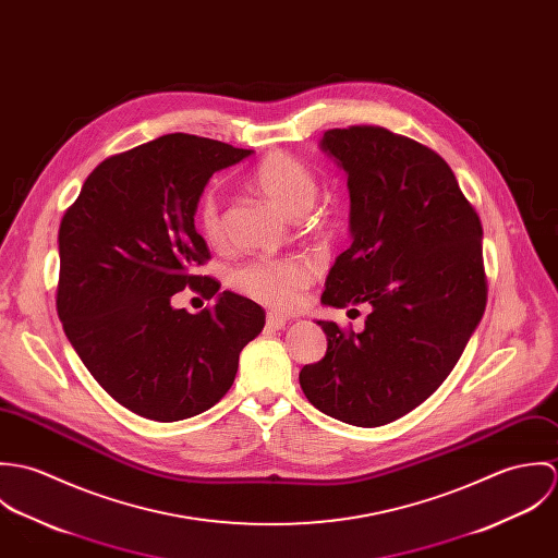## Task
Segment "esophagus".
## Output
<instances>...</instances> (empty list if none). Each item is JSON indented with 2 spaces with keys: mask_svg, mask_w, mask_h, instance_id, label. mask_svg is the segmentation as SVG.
<instances>
[{
  "mask_svg": "<svg viewBox=\"0 0 558 558\" xmlns=\"http://www.w3.org/2000/svg\"><path fill=\"white\" fill-rule=\"evenodd\" d=\"M286 324H288V318L286 316H281V314H268L266 316V326L268 328H275V330H279V328H286Z\"/></svg>",
  "mask_w": 558,
  "mask_h": 558,
  "instance_id": "1",
  "label": "esophagus"
}]
</instances>
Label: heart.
Returning a JSON list of instances; mask_svg holds the SVG:
<instances>
[{"label": "heart", "instance_id": "heart-1", "mask_svg": "<svg viewBox=\"0 0 558 558\" xmlns=\"http://www.w3.org/2000/svg\"><path fill=\"white\" fill-rule=\"evenodd\" d=\"M251 182L266 199L292 217L307 213L318 195L314 171L286 153H270L259 160ZM197 226L210 244L223 242V206L215 193L202 197ZM314 277L316 266L307 257H255L232 270L230 283L240 294L266 307L290 310Z\"/></svg>", "mask_w": 558, "mask_h": 558}]
</instances>
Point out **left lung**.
Instances as JSON below:
<instances>
[{"instance_id": "left-lung-1", "label": "left lung", "mask_w": 558, "mask_h": 558, "mask_svg": "<svg viewBox=\"0 0 558 558\" xmlns=\"http://www.w3.org/2000/svg\"><path fill=\"white\" fill-rule=\"evenodd\" d=\"M319 148L348 173L352 234L322 303L372 312L361 332L318 319L328 348L299 380L324 414L378 427L429 398L475 332L483 228L451 167L414 140L350 126L326 131Z\"/></svg>"}]
</instances>
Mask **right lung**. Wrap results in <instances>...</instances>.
I'll return each mask as SVG.
<instances>
[{"mask_svg":"<svg viewBox=\"0 0 558 558\" xmlns=\"http://www.w3.org/2000/svg\"><path fill=\"white\" fill-rule=\"evenodd\" d=\"M253 150L173 133L102 160L60 223L58 316L96 383L131 412L180 421L213 408L239 372L264 310L230 290L199 314L171 296L215 299L193 275L210 259L195 210L215 171Z\"/></svg>","mask_w":558,"mask_h":558,"instance_id":"obj_1","label":"right lung"}]
</instances>
